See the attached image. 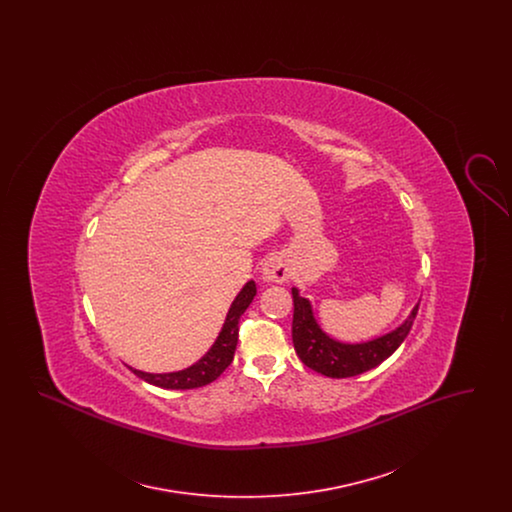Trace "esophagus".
<instances>
[{
  "label": "esophagus",
  "instance_id": "1",
  "mask_svg": "<svg viewBox=\"0 0 512 512\" xmlns=\"http://www.w3.org/2000/svg\"><path fill=\"white\" fill-rule=\"evenodd\" d=\"M290 276H292V265L286 259V255H282V253L270 255L261 268V278L265 282H272V284L288 282Z\"/></svg>",
  "mask_w": 512,
  "mask_h": 512
}]
</instances>
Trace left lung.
Listing matches in <instances>:
<instances>
[{
  "mask_svg": "<svg viewBox=\"0 0 512 512\" xmlns=\"http://www.w3.org/2000/svg\"><path fill=\"white\" fill-rule=\"evenodd\" d=\"M293 295V347L301 363L317 370L328 378H349L363 374L366 370L384 363L391 353L403 343L411 332L414 317L418 313V303L414 305L407 320L388 334L363 341V343H343L330 338L313 315L311 301L301 297L297 288Z\"/></svg>",
  "mask_w": 512,
  "mask_h": 512,
  "instance_id": "obj_1",
  "label": "left lung"
}]
</instances>
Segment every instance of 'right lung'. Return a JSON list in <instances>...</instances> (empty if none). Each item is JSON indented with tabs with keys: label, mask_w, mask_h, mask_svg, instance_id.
<instances>
[{
	"label": "right lung",
	"mask_w": 512,
	"mask_h": 512,
	"mask_svg": "<svg viewBox=\"0 0 512 512\" xmlns=\"http://www.w3.org/2000/svg\"><path fill=\"white\" fill-rule=\"evenodd\" d=\"M255 293H257V286L253 280H249L242 288V292L238 293L236 299L232 301L217 340L194 365L188 366L184 370H176V372H165V374H151V372L136 370V368H130V370L138 378L146 380L147 384H153V386L165 388V390H194V388L211 384L213 380L219 378L220 374L226 370V366L230 365L234 359V351L238 345L240 317L251 305Z\"/></svg>",
	"instance_id": "1"
}]
</instances>
